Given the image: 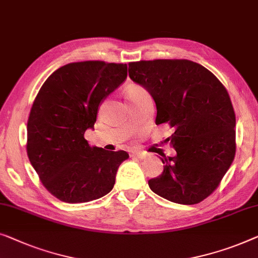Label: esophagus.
Returning a JSON list of instances; mask_svg holds the SVG:
<instances>
[{
	"label": "esophagus",
	"mask_w": 258,
	"mask_h": 258,
	"mask_svg": "<svg viewBox=\"0 0 258 258\" xmlns=\"http://www.w3.org/2000/svg\"><path fill=\"white\" fill-rule=\"evenodd\" d=\"M133 156H135V157H137V158H141V159H143V158H145V157H147V155H145L144 152H142V151L133 152Z\"/></svg>",
	"instance_id": "esophagus-1"
}]
</instances>
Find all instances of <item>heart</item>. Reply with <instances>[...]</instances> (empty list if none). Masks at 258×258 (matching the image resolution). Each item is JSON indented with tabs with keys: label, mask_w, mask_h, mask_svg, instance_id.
I'll list each match as a JSON object with an SVG mask.
<instances>
[{
	"label": "heart",
	"mask_w": 258,
	"mask_h": 258,
	"mask_svg": "<svg viewBox=\"0 0 258 258\" xmlns=\"http://www.w3.org/2000/svg\"><path fill=\"white\" fill-rule=\"evenodd\" d=\"M143 92H145V88L142 87V86L133 85V86H130L128 89H126L125 95H126V98H128L129 101H132V100L135 98L136 95L141 94V93H143Z\"/></svg>",
	"instance_id": "1"
}]
</instances>
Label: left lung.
Instances as JSON below:
<instances>
[{"label": "left lung", "instance_id": "left-lung-1", "mask_svg": "<svg viewBox=\"0 0 258 258\" xmlns=\"http://www.w3.org/2000/svg\"><path fill=\"white\" fill-rule=\"evenodd\" d=\"M130 79L147 89L157 107L156 124L177 155L162 158L163 173L151 191L181 205H196L219 187L236 152L235 111L228 92L206 67L187 59L129 62Z\"/></svg>", "mask_w": 258, "mask_h": 258}]
</instances>
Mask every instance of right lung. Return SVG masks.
<instances>
[{
	"mask_svg": "<svg viewBox=\"0 0 258 258\" xmlns=\"http://www.w3.org/2000/svg\"><path fill=\"white\" fill-rule=\"evenodd\" d=\"M126 64L87 60L54 71L40 87L28 118L27 152L48 192L69 204L109 193L128 152L91 147L100 103L126 79Z\"/></svg>",
	"mask_w": 258,
	"mask_h": 258,
	"instance_id": "add662e5",
	"label": "right lung"
}]
</instances>
